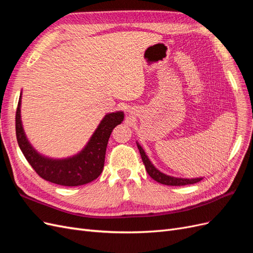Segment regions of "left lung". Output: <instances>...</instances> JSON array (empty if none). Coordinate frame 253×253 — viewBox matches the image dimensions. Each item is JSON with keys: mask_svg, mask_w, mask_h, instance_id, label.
<instances>
[{"mask_svg": "<svg viewBox=\"0 0 253 253\" xmlns=\"http://www.w3.org/2000/svg\"><path fill=\"white\" fill-rule=\"evenodd\" d=\"M137 147H138L139 153L141 155V159L144 164L145 170H147L148 174L151 176V177L156 180L157 182L163 183V185L167 186H186V185H193V183H196L198 181H201L204 177H195V178H181V177H174V176L167 175L163 172H160L157 168L151 163V160L149 157L145 154L144 150L142 149L141 145L136 141Z\"/></svg>", "mask_w": 253, "mask_h": 253, "instance_id": "obj_1", "label": "left lung"}]
</instances>
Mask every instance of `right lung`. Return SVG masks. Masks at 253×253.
<instances>
[{"label": "right lung", "instance_id": "1", "mask_svg": "<svg viewBox=\"0 0 253 253\" xmlns=\"http://www.w3.org/2000/svg\"><path fill=\"white\" fill-rule=\"evenodd\" d=\"M22 91L16 113L18 144L33 169L45 180L65 187L82 186L98 178L104 166L109 138L113 128L125 118L121 111L108 113L100 121L87 143L79 153L66 158H50L38 152L27 139L21 119Z\"/></svg>", "mask_w": 253, "mask_h": 253}]
</instances>
